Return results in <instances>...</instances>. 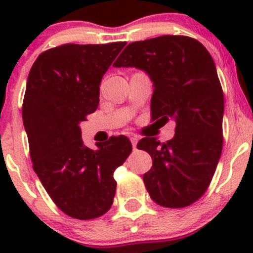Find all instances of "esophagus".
I'll return each mask as SVG.
<instances>
[{"mask_svg":"<svg viewBox=\"0 0 253 253\" xmlns=\"http://www.w3.org/2000/svg\"><path fill=\"white\" fill-rule=\"evenodd\" d=\"M130 142H131V144H133V148H135V147H137V143H138V137L137 135H130Z\"/></svg>","mask_w":253,"mask_h":253,"instance_id":"obj_1","label":"esophagus"}]
</instances>
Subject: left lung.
<instances>
[{
  "label": "left lung",
  "instance_id": "8db88e82",
  "mask_svg": "<svg viewBox=\"0 0 253 253\" xmlns=\"http://www.w3.org/2000/svg\"><path fill=\"white\" fill-rule=\"evenodd\" d=\"M113 66L146 72L154 88L152 119L176 122L167 143L143 138L137 144L153 161L143 175L152 200L166 208L193 204L207 191L223 148L224 97L213 58L193 38L163 35L130 43Z\"/></svg>",
  "mask_w": 253,
  "mask_h": 253
}]
</instances>
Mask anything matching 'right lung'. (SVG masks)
<instances>
[{
  "label": "right lung",
  "mask_w": 253,
  "mask_h": 253,
  "mask_svg": "<svg viewBox=\"0 0 253 253\" xmlns=\"http://www.w3.org/2000/svg\"><path fill=\"white\" fill-rule=\"evenodd\" d=\"M125 44H64L42 53L29 73L22 122L33 167L51 200L72 218L93 219L110 209L114 172L131 152L124 135L90 149L80 128L99 106L102 77Z\"/></svg>",
  "instance_id": "obj_1"
}]
</instances>
